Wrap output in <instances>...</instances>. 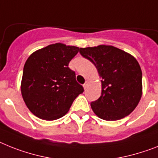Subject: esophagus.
<instances>
[{"label": "esophagus", "instance_id": "obj_1", "mask_svg": "<svg viewBox=\"0 0 158 158\" xmlns=\"http://www.w3.org/2000/svg\"><path fill=\"white\" fill-rule=\"evenodd\" d=\"M83 86V88H84V89H86V88L87 87V86H88V81H86V83H84Z\"/></svg>", "mask_w": 158, "mask_h": 158}]
</instances>
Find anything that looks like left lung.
Segmentation results:
<instances>
[{"instance_id":"left-lung-1","label":"left lung","mask_w":158,"mask_h":158,"mask_svg":"<svg viewBox=\"0 0 158 158\" xmlns=\"http://www.w3.org/2000/svg\"><path fill=\"white\" fill-rule=\"evenodd\" d=\"M102 78L100 97L91 103L94 113L105 120H117L131 113L142 95V72L134 57L112 46L79 49Z\"/></svg>"}]
</instances>
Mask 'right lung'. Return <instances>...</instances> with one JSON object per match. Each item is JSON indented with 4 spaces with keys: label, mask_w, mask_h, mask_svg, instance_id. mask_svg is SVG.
Here are the masks:
<instances>
[{
    "label": "right lung",
    "mask_w": 158,
    "mask_h": 158,
    "mask_svg": "<svg viewBox=\"0 0 158 158\" xmlns=\"http://www.w3.org/2000/svg\"><path fill=\"white\" fill-rule=\"evenodd\" d=\"M79 48L63 43L36 50L26 60L21 91L27 108L46 120L63 117L75 98L83 92L75 73L68 67Z\"/></svg>",
    "instance_id": "obj_1"
}]
</instances>
